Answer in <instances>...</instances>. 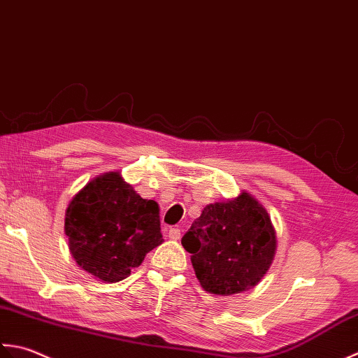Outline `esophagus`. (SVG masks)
I'll use <instances>...</instances> for the list:
<instances>
[{
	"instance_id": "obj_1",
	"label": "esophagus",
	"mask_w": 358,
	"mask_h": 358,
	"mask_svg": "<svg viewBox=\"0 0 358 358\" xmlns=\"http://www.w3.org/2000/svg\"><path fill=\"white\" fill-rule=\"evenodd\" d=\"M182 236V233L179 229H170L169 230V238L173 239V241H179Z\"/></svg>"
}]
</instances>
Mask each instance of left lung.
<instances>
[{
  "instance_id": "obj_1",
  "label": "left lung",
  "mask_w": 358,
  "mask_h": 358,
  "mask_svg": "<svg viewBox=\"0 0 358 358\" xmlns=\"http://www.w3.org/2000/svg\"><path fill=\"white\" fill-rule=\"evenodd\" d=\"M202 289L241 294L262 280L276 253V231L267 210L250 193L208 203L182 238Z\"/></svg>"
}]
</instances>
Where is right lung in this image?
<instances>
[{
    "label": "right lung",
    "mask_w": 358,
    "mask_h": 358,
    "mask_svg": "<svg viewBox=\"0 0 358 358\" xmlns=\"http://www.w3.org/2000/svg\"><path fill=\"white\" fill-rule=\"evenodd\" d=\"M159 203L141 198L119 171L91 179L64 213L69 252L80 268L103 282L125 280L164 243Z\"/></svg>",
    "instance_id": "right-lung-1"
}]
</instances>
